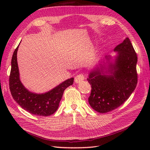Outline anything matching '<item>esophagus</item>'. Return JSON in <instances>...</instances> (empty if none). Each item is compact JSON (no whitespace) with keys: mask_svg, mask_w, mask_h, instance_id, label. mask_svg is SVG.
Returning <instances> with one entry per match:
<instances>
[{"mask_svg":"<svg viewBox=\"0 0 150 150\" xmlns=\"http://www.w3.org/2000/svg\"><path fill=\"white\" fill-rule=\"evenodd\" d=\"M84 79V75L83 74H79L75 77V82L79 83Z\"/></svg>","mask_w":150,"mask_h":150,"instance_id":"esophagus-1","label":"esophagus"}]
</instances>
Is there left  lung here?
<instances>
[{"instance_id": "1", "label": "left lung", "mask_w": 150, "mask_h": 150, "mask_svg": "<svg viewBox=\"0 0 150 150\" xmlns=\"http://www.w3.org/2000/svg\"><path fill=\"white\" fill-rule=\"evenodd\" d=\"M114 51L117 52L114 64L109 62L108 67L100 64L90 72L87 79L91 84L89 103L95 111L101 113L111 111L123 104L138 83V57L129 38L117 45ZM105 58L110 62V56Z\"/></svg>"}]
</instances>
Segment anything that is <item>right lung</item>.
Instances as JSON below:
<instances>
[{"label":"right lung","instance_id":"add662e5","mask_svg":"<svg viewBox=\"0 0 150 150\" xmlns=\"http://www.w3.org/2000/svg\"><path fill=\"white\" fill-rule=\"evenodd\" d=\"M19 46L13 52L9 76V88L12 96L19 105L32 115L47 116L55 112L59 107L64 90L74 83L71 78L44 94L31 93L25 89L19 78L17 52Z\"/></svg>","mask_w":150,"mask_h":150}]
</instances>
